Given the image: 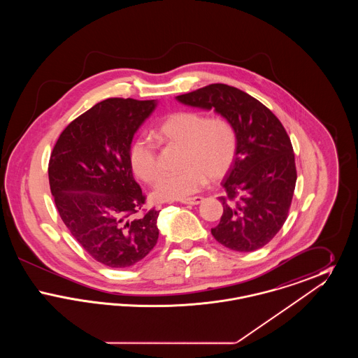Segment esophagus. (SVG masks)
Wrapping results in <instances>:
<instances>
[{
	"label": "esophagus",
	"mask_w": 358,
	"mask_h": 358,
	"mask_svg": "<svg viewBox=\"0 0 358 358\" xmlns=\"http://www.w3.org/2000/svg\"><path fill=\"white\" fill-rule=\"evenodd\" d=\"M203 201H204V199L201 196H196V197H189L185 200H181V204L199 205L201 204Z\"/></svg>",
	"instance_id": "1"
}]
</instances>
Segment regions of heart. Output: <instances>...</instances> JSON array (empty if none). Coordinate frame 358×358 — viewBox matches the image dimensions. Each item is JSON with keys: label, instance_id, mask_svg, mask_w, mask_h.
Returning a JSON list of instances; mask_svg holds the SVG:
<instances>
[{"label": "heart", "instance_id": "obj_1", "mask_svg": "<svg viewBox=\"0 0 358 358\" xmlns=\"http://www.w3.org/2000/svg\"><path fill=\"white\" fill-rule=\"evenodd\" d=\"M155 136L171 146L182 148L184 169L161 178L152 193L155 201L185 200L204 187L208 178H222L238 155L236 129L222 115L206 117L200 111H176L157 126ZM129 157L138 178L146 184L158 180L161 169L152 142L138 138L130 146Z\"/></svg>", "mask_w": 358, "mask_h": 358}]
</instances>
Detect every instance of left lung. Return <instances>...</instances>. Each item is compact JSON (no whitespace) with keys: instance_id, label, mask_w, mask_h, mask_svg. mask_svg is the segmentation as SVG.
<instances>
[{"instance_id":"left-lung-1","label":"left lung","mask_w":358,"mask_h":358,"mask_svg":"<svg viewBox=\"0 0 358 358\" xmlns=\"http://www.w3.org/2000/svg\"><path fill=\"white\" fill-rule=\"evenodd\" d=\"M182 104L215 110L238 133V155L222 187V216L210 232L224 247L252 252L264 247L287 219L296 169L283 124L273 113L236 87L209 85L176 96Z\"/></svg>"}]
</instances>
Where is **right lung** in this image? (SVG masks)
<instances>
[{
	"mask_svg": "<svg viewBox=\"0 0 358 358\" xmlns=\"http://www.w3.org/2000/svg\"><path fill=\"white\" fill-rule=\"evenodd\" d=\"M157 101L110 98L72 120L52 150L48 177L71 235L111 268L134 266L158 240L159 210L136 217L146 197L133 177L130 146Z\"/></svg>",
	"mask_w": 358,
	"mask_h": 358,
	"instance_id": "add662e5",
	"label": "right lung"
}]
</instances>
